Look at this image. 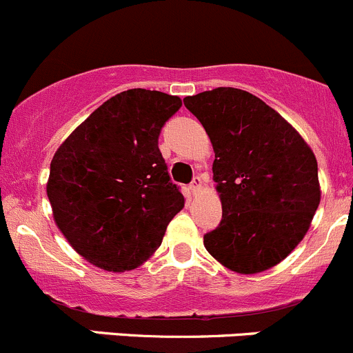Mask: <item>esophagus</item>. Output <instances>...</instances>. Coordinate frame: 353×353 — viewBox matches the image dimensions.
Listing matches in <instances>:
<instances>
[{"instance_id":"obj_1","label":"esophagus","mask_w":353,"mask_h":353,"mask_svg":"<svg viewBox=\"0 0 353 353\" xmlns=\"http://www.w3.org/2000/svg\"><path fill=\"white\" fill-rule=\"evenodd\" d=\"M190 188L194 192H201L202 188H204V180H202V176H195L194 180H192Z\"/></svg>"}]
</instances>
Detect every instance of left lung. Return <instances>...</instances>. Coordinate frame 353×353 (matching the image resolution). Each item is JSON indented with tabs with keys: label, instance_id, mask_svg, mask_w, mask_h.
<instances>
[{
	"label": "left lung",
	"instance_id": "left-lung-1",
	"mask_svg": "<svg viewBox=\"0 0 353 353\" xmlns=\"http://www.w3.org/2000/svg\"><path fill=\"white\" fill-rule=\"evenodd\" d=\"M183 103L214 149L212 180L223 219L204 235L205 250L240 274L276 266L302 242L321 202L312 149L247 90L218 87Z\"/></svg>",
	"mask_w": 353,
	"mask_h": 353
}]
</instances>
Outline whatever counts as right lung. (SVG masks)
I'll return each mask as SVG.
<instances>
[{"instance_id":"1","label":"right lung","mask_w":353,"mask_h":353,"mask_svg":"<svg viewBox=\"0 0 353 353\" xmlns=\"http://www.w3.org/2000/svg\"><path fill=\"white\" fill-rule=\"evenodd\" d=\"M178 96L130 89L90 113L51 161L53 218L77 254L123 273L148 261L185 204L158 148Z\"/></svg>"}]
</instances>
